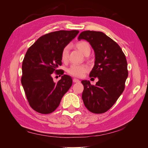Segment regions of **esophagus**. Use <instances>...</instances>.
I'll return each instance as SVG.
<instances>
[{"label":"esophagus","instance_id":"34e87169","mask_svg":"<svg viewBox=\"0 0 148 148\" xmlns=\"http://www.w3.org/2000/svg\"><path fill=\"white\" fill-rule=\"evenodd\" d=\"M73 82L74 83H79V82H80L79 80L78 79H77V78H73Z\"/></svg>","mask_w":148,"mask_h":148}]
</instances>
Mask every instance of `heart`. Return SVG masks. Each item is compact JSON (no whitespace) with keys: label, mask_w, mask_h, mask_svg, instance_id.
Returning <instances> with one entry per match:
<instances>
[{"label":"heart","mask_w":148,"mask_h":148,"mask_svg":"<svg viewBox=\"0 0 148 148\" xmlns=\"http://www.w3.org/2000/svg\"><path fill=\"white\" fill-rule=\"evenodd\" d=\"M75 46L80 52H82L84 56L88 54V53H90V46H89V44L86 41H78L75 43ZM69 52V46H66L62 49L61 52V59L63 62H66L67 59H68ZM88 70L89 67L86 65L73 64L70 66V68L68 69L67 71H68V73L71 76H73V77L78 78H81L83 77L85 73L88 72Z\"/></svg>","instance_id":"obj_1"}]
</instances>
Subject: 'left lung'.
Masks as SVG:
<instances>
[{
    "label": "left lung",
    "mask_w": 148,
    "mask_h": 148,
    "mask_svg": "<svg viewBox=\"0 0 148 148\" xmlns=\"http://www.w3.org/2000/svg\"><path fill=\"white\" fill-rule=\"evenodd\" d=\"M81 39L89 42L95 51V65L89 77L99 79L96 85L87 80L82 81L84 104L92 113H104L125 89L128 75L126 57L118 44L102 32L83 31L78 36L79 41Z\"/></svg>",
    "instance_id": "obj_1"
}]
</instances>
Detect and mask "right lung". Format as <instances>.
<instances>
[{
	"instance_id": "add662e5",
	"label": "right lung",
	"mask_w": 148,
	"mask_h": 148,
	"mask_svg": "<svg viewBox=\"0 0 148 148\" xmlns=\"http://www.w3.org/2000/svg\"><path fill=\"white\" fill-rule=\"evenodd\" d=\"M79 33L60 30L40 37L26 52L22 64L21 84L31 108L48 114L59 106L62 97L72 85V79L64 75L57 83L52 74L62 65L61 52ZM61 75L64 71H60Z\"/></svg>"
}]
</instances>
